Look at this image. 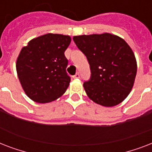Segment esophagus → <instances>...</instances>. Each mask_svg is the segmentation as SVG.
Returning a JSON list of instances; mask_svg holds the SVG:
<instances>
[{
	"label": "esophagus",
	"instance_id": "obj_1",
	"mask_svg": "<svg viewBox=\"0 0 152 152\" xmlns=\"http://www.w3.org/2000/svg\"><path fill=\"white\" fill-rule=\"evenodd\" d=\"M80 77V73H79V72H77L76 75H74V76H73L74 79H79Z\"/></svg>",
	"mask_w": 152,
	"mask_h": 152
}]
</instances>
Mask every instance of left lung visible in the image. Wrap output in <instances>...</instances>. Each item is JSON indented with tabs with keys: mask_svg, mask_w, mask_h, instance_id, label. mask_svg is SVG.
Segmentation results:
<instances>
[{
	"mask_svg": "<svg viewBox=\"0 0 152 152\" xmlns=\"http://www.w3.org/2000/svg\"><path fill=\"white\" fill-rule=\"evenodd\" d=\"M73 41L90 64L91 78L83 83L89 99L106 107L124 101L137 72L134 53L127 42L110 33L74 36Z\"/></svg>",
	"mask_w": 152,
	"mask_h": 152,
	"instance_id": "obj_1",
	"label": "left lung"
}]
</instances>
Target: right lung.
Here are the masks:
<instances>
[{
  "instance_id": "right-lung-1",
  "label": "right lung",
  "mask_w": 152,
  "mask_h": 152,
  "mask_svg": "<svg viewBox=\"0 0 152 152\" xmlns=\"http://www.w3.org/2000/svg\"><path fill=\"white\" fill-rule=\"evenodd\" d=\"M71 37L59 34H43L23 47L16 60V72L26 95L39 103L57 99L69 87L68 60L64 51Z\"/></svg>"
}]
</instances>
